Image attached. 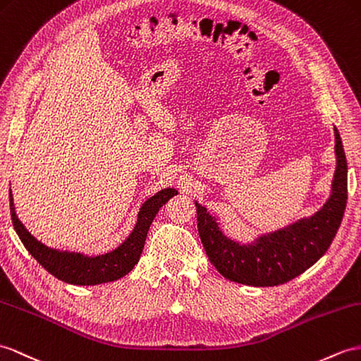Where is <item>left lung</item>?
<instances>
[{
	"instance_id": "8db88e82",
	"label": "left lung",
	"mask_w": 361,
	"mask_h": 361,
	"mask_svg": "<svg viewBox=\"0 0 361 361\" xmlns=\"http://www.w3.org/2000/svg\"><path fill=\"white\" fill-rule=\"evenodd\" d=\"M334 135L337 169L332 191L326 204L310 219L260 235L251 245H242L224 235L216 217L196 202L202 245L209 262L225 279L251 286L282 285L300 276L328 251L340 228L348 200V164L336 127Z\"/></svg>"
}]
</instances>
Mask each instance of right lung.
<instances>
[{
  "label": "right lung",
  "mask_w": 361,
  "mask_h": 361,
  "mask_svg": "<svg viewBox=\"0 0 361 361\" xmlns=\"http://www.w3.org/2000/svg\"><path fill=\"white\" fill-rule=\"evenodd\" d=\"M174 195H178V191L174 188H166L148 199L140 207L136 226L128 235V239L114 251L98 257H85L82 254L75 252H59L42 245L25 230L20 219L16 217L12 191L8 192V200H11V217L15 231L33 259L44 269L49 271L51 276L63 280V282L85 286L114 282V280L124 277L135 268L140 254H142L147 233L150 230L153 219L156 217L159 208L166 204Z\"/></svg>",
  "instance_id": "obj_1"
}]
</instances>
